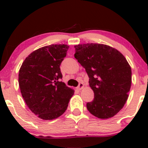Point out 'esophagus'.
Returning <instances> with one entry per match:
<instances>
[{"instance_id": "1", "label": "esophagus", "mask_w": 148, "mask_h": 148, "mask_svg": "<svg viewBox=\"0 0 148 148\" xmlns=\"http://www.w3.org/2000/svg\"><path fill=\"white\" fill-rule=\"evenodd\" d=\"M84 83H83V82H80L79 84V86H78V87H77V89L79 90H81L83 88H84Z\"/></svg>"}]
</instances>
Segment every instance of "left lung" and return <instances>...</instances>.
Returning <instances> with one entry per match:
<instances>
[{"label": "left lung", "mask_w": 148, "mask_h": 148, "mask_svg": "<svg viewBox=\"0 0 148 148\" xmlns=\"http://www.w3.org/2000/svg\"><path fill=\"white\" fill-rule=\"evenodd\" d=\"M74 57L86 69L94 99L86 104L91 114L101 119L116 115L126 103L132 84V69L115 49L101 44L74 46Z\"/></svg>", "instance_id": "obj_1"}]
</instances>
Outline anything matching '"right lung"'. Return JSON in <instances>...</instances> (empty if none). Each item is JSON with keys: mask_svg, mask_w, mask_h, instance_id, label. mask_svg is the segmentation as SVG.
Wrapping results in <instances>:
<instances>
[{"mask_svg": "<svg viewBox=\"0 0 148 148\" xmlns=\"http://www.w3.org/2000/svg\"><path fill=\"white\" fill-rule=\"evenodd\" d=\"M69 46L52 45L30 54L20 68L18 84L30 110L45 120H53L67 110L74 90L61 81L60 65Z\"/></svg>", "mask_w": 148, "mask_h": 148, "instance_id": "add662e5", "label": "right lung"}]
</instances>
